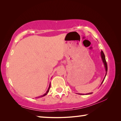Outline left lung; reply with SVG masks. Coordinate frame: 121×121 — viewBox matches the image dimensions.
Here are the masks:
<instances>
[{
	"label": "left lung",
	"instance_id": "8db88e82",
	"mask_svg": "<svg viewBox=\"0 0 121 121\" xmlns=\"http://www.w3.org/2000/svg\"><path fill=\"white\" fill-rule=\"evenodd\" d=\"M101 59H102V62H103V63H104V68H105V70H106V75H105V76H104V78L103 79V81H102V82H101V84H102V83H103L104 80L105 78H106L107 73V71H108V66H107V63L106 60V58H105V56H104V52L102 50L101 51ZM92 94V92H90V93H88V94H86V95H90V94ZM78 94L79 95H84V94Z\"/></svg>",
	"mask_w": 121,
	"mask_h": 121
}]
</instances>
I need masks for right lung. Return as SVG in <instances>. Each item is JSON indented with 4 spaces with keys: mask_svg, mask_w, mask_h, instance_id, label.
I'll list each match as a JSON object with an SVG mask.
<instances>
[{
    "mask_svg": "<svg viewBox=\"0 0 121 121\" xmlns=\"http://www.w3.org/2000/svg\"><path fill=\"white\" fill-rule=\"evenodd\" d=\"M50 84H49V88H48V90H47V91H46V93L45 94H43V95H42V96H39V97H36V98H39V97H43V96H46V95H47V94H48V92H49V89H50Z\"/></svg>",
    "mask_w": 121,
    "mask_h": 121,
    "instance_id": "1",
    "label": "right lung"
}]
</instances>
